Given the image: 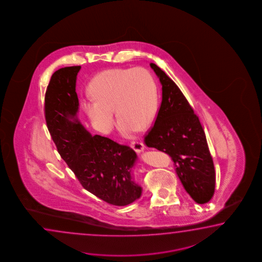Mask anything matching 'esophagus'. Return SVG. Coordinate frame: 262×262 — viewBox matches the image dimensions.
Returning a JSON list of instances; mask_svg holds the SVG:
<instances>
[{"label": "esophagus", "instance_id": "34e87169", "mask_svg": "<svg viewBox=\"0 0 262 262\" xmlns=\"http://www.w3.org/2000/svg\"><path fill=\"white\" fill-rule=\"evenodd\" d=\"M130 147L132 148V149L136 151V152H141V151H143L144 150V144L142 142H140V141H136V140H133V141H131V143H130Z\"/></svg>", "mask_w": 262, "mask_h": 262}]
</instances>
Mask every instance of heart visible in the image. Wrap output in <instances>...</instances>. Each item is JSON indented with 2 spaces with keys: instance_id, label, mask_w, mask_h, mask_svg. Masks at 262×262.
Listing matches in <instances>:
<instances>
[{
  "instance_id": "b5f03b06",
  "label": "heart",
  "mask_w": 262,
  "mask_h": 262,
  "mask_svg": "<svg viewBox=\"0 0 262 262\" xmlns=\"http://www.w3.org/2000/svg\"><path fill=\"white\" fill-rule=\"evenodd\" d=\"M92 98L82 100V108L99 132H112L115 120L124 135L145 130L158 111L156 82L145 68L113 69L98 73L90 83Z\"/></svg>"
}]
</instances>
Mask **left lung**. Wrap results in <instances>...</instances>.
<instances>
[{"instance_id": "1", "label": "left lung", "mask_w": 262, "mask_h": 262, "mask_svg": "<svg viewBox=\"0 0 262 262\" xmlns=\"http://www.w3.org/2000/svg\"><path fill=\"white\" fill-rule=\"evenodd\" d=\"M149 66L162 84V103L154 126L144 142L168 154L186 191L197 204L215 192V167L198 116L179 86L157 65Z\"/></svg>"}]
</instances>
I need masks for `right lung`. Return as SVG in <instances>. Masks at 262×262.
Segmentation results:
<instances>
[{
    "mask_svg": "<svg viewBox=\"0 0 262 262\" xmlns=\"http://www.w3.org/2000/svg\"><path fill=\"white\" fill-rule=\"evenodd\" d=\"M80 70L81 66H72L53 73L45 98L47 128L62 159L85 190L110 205H129L142 192L132 179L137 154L128 146L92 136L79 122Z\"/></svg>",
    "mask_w": 262,
    "mask_h": 262,
    "instance_id": "obj_1",
    "label": "right lung"
}]
</instances>
